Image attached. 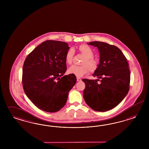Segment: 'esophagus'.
<instances>
[{
	"instance_id": "esophagus-1",
	"label": "esophagus",
	"mask_w": 149,
	"mask_h": 149,
	"mask_svg": "<svg viewBox=\"0 0 149 149\" xmlns=\"http://www.w3.org/2000/svg\"><path fill=\"white\" fill-rule=\"evenodd\" d=\"M77 81H81V79L79 78V77H77Z\"/></svg>"
}]
</instances>
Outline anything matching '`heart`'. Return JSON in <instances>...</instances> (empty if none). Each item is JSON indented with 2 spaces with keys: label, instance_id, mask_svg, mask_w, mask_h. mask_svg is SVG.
<instances>
[{
  "label": "heart",
  "instance_id": "heart-1",
  "mask_svg": "<svg viewBox=\"0 0 149 149\" xmlns=\"http://www.w3.org/2000/svg\"><path fill=\"white\" fill-rule=\"evenodd\" d=\"M79 51L85 57L82 61V65H73L68 69L70 74H74L77 77H82L87 74L90 70L91 72H94L99 66V61L97 59L94 58V52L92 49L88 45H80L78 47ZM74 54V49L70 47L65 54V61L70 64L72 63V58Z\"/></svg>",
  "mask_w": 149,
  "mask_h": 149
}]
</instances>
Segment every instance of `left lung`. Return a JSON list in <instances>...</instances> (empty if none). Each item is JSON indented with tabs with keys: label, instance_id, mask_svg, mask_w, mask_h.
Instances as JSON below:
<instances>
[{
	"label": "left lung",
	"instance_id": "obj_1",
	"mask_svg": "<svg viewBox=\"0 0 149 149\" xmlns=\"http://www.w3.org/2000/svg\"><path fill=\"white\" fill-rule=\"evenodd\" d=\"M88 45L97 47L100 54L99 66L93 76L97 80L82 79L85 82L84 98L91 108L104 112L121 102L130 87V72L126 57L117 47L100 41ZM99 81V83L97 81Z\"/></svg>",
	"mask_w": 149,
	"mask_h": 149
}]
</instances>
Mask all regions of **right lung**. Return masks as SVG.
I'll list each match as a JSON object with an SVG mask.
<instances>
[{"instance_id":"1","label":"right lung","mask_w":149,"mask_h":149,"mask_svg":"<svg viewBox=\"0 0 149 149\" xmlns=\"http://www.w3.org/2000/svg\"><path fill=\"white\" fill-rule=\"evenodd\" d=\"M69 48L65 42L45 41L27 56L24 62V91L37 108L46 112L55 113L62 108L77 82L74 74L63 76Z\"/></svg>"}]
</instances>
